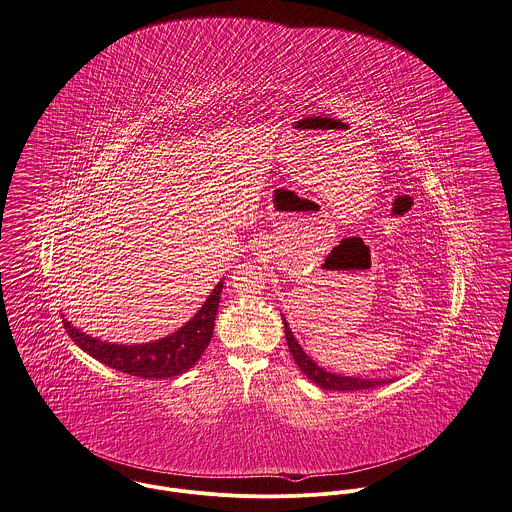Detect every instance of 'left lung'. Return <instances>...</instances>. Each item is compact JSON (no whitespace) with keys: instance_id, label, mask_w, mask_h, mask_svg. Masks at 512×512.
<instances>
[{"instance_id":"1","label":"left lung","mask_w":512,"mask_h":512,"mask_svg":"<svg viewBox=\"0 0 512 512\" xmlns=\"http://www.w3.org/2000/svg\"><path fill=\"white\" fill-rule=\"evenodd\" d=\"M285 322V338H287V344H289V350H291V356L295 358L297 366L301 368V372L307 376L310 382H314L316 386H320L322 390H338V392H356V390H372L376 386H382L390 380H362V378H350V376H338V374H330L326 372L324 368L316 366L307 354L305 350L299 346L297 338L293 336L287 320L283 318Z\"/></svg>"}]
</instances>
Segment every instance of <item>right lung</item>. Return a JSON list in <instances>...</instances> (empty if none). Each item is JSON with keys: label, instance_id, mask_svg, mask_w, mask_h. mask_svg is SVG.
<instances>
[{"label": "right lung", "instance_id": "add662e5", "mask_svg": "<svg viewBox=\"0 0 512 512\" xmlns=\"http://www.w3.org/2000/svg\"><path fill=\"white\" fill-rule=\"evenodd\" d=\"M221 289L223 281L217 283V287L207 297L204 307L200 308L196 316L190 322H186L178 332L148 344L126 346L91 338L89 334L71 326V322H67L65 316L63 326L81 350H85L87 354H91L93 358L118 372L148 380L174 378L188 372L202 358L213 334V322L219 307Z\"/></svg>", "mask_w": 512, "mask_h": 512}]
</instances>
